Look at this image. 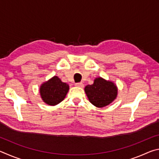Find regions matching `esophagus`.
I'll list each match as a JSON object with an SVG mask.
<instances>
[{
	"label": "esophagus",
	"instance_id": "1",
	"mask_svg": "<svg viewBox=\"0 0 159 159\" xmlns=\"http://www.w3.org/2000/svg\"><path fill=\"white\" fill-rule=\"evenodd\" d=\"M75 85L77 86V87H80V88H83V86H84L83 83H75Z\"/></svg>",
	"mask_w": 159,
	"mask_h": 159
}]
</instances>
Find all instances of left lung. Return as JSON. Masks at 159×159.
Segmentation results:
<instances>
[{
  "mask_svg": "<svg viewBox=\"0 0 159 159\" xmlns=\"http://www.w3.org/2000/svg\"><path fill=\"white\" fill-rule=\"evenodd\" d=\"M85 92L94 106L102 108L116 98L118 89L113 82L99 77L94 80L93 84L85 86Z\"/></svg>",
  "mask_w": 159,
  "mask_h": 159,
  "instance_id": "obj_1",
  "label": "left lung"
}]
</instances>
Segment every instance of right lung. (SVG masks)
Wrapping results in <instances>:
<instances>
[{
    "label": "right lung",
    "instance_id": "add662e5",
    "mask_svg": "<svg viewBox=\"0 0 159 159\" xmlns=\"http://www.w3.org/2000/svg\"><path fill=\"white\" fill-rule=\"evenodd\" d=\"M69 89L68 84L55 76L43 83L40 87V94L44 102L49 105L55 106L65 98Z\"/></svg>",
    "mask_w": 159,
    "mask_h": 159
}]
</instances>
